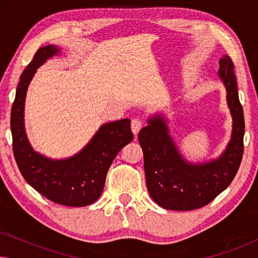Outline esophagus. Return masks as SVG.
<instances>
[{
    "label": "esophagus",
    "mask_w": 258,
    "mask_h": 258,
    "mask_svg": "<svg viewBox=\"0 0 258 258\" xmlns=\"http://www.w3.org/2000/svg\"><path fill=\"white\" fill-rule=\"evenodd\" d=\"M142 125H143V121L141 118H133L132 119V130L135 135L139 134L141 128H142Z\"/></svg>",
    "instance_id": "esophagus-1"
}]
</instances>
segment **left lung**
I'll return each mask as SVG.
<instances>
[{"label": "left lung", "instance_id": "left-lung-1", "mask_svg": "<svg viewBox=\"0 0 258 258\" xmlns=\"http://www.w3.org/2000/svg\"><path fill=\"white\" fill-rule=\"evenodd\" d=\"M218 76L227 89L232 116L231 140L217 160L190 163L179 154L169 135L167 119L156 115L139 134L144 156L147 188L151 199L168 210L199 209L210 203L229 186L243 157L244 115L238 98L234 63L228 55L220 59Z\"/></svg>", "mask_w": 258, "mask_h": 258}]
</instances>
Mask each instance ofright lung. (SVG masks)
I'll return each instance as SVG.
<instances>
[{
  "instance_id": "right-lung-1",
  "label": "right lung",
  "mask_w": 258,
  "mask_h": 258,
  "mask_svg": "<svg viewBox=\"0 0 258 258\" xmlns=\"http://www.w3.org/2000/svg\"><path fill=\"white\" fill-rule=\"evenodd\" d=\"M58 51L52 44L40 48L20 77L10 116L13 151L24 179L41 195L62 206L86 207L101 196L112 161L134 135L124 118L105 123L79 154L66 160H51L31 148L24 129L27 89L38 67Z\"/></svg>"
}]
</instances>
